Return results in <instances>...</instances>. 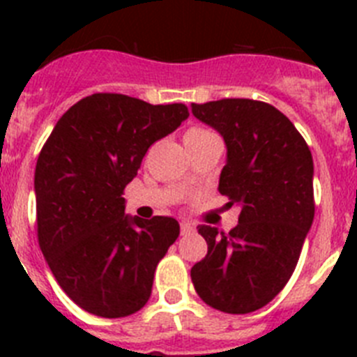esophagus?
Segmentation results:
<instances>
[{"label":"esophagus","instance_id":"34e87169","mask_svg":"<svg viewBox=\"0 0 357 357\" xmlns=\"http://www.w3.org/2000/svg\"><path fill=\"white\" fill-rule=\"evenodd\" d=\"M195 230V227L191 225V223H188V222H182L181 223V232L182 234H189V232H193Z\"/></svg>","mask_w":357,"mask_h":357}]
</instances>
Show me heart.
<instances>
[{
	"instance_id": "heart-1",
	"label": "heart",
	"mask_w": 357,
	"mask_h": 357,
	"mask_svg": "<svg viewBox=\"0 0 357 357\" xmlns=\"http://www.w3.org/2000/svg\"><path fill=\"white\" fill-rule=\"evenodd\" d=\"M211 135H214L213 132L207 130V128L204 127H191L188 132H185V143H195V141H202L206 139V137H211ZM189 182L184 181L182 182V188H188Z\"/></svg>"
}]
</instances>
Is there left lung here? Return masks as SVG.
<instances>
[{
    "label": "left lung",
    "mask_w": 357,
    "mask_h": 357,
    "mask_svg": "<svg viewBox=\"0 0 357 357\" xmlns=\"http://www.w3.org/2000/svg\"><path fill=\"white\" fill-rule=\"evenodd\" d=\"M202 123L220 132L227 164L218 191L241 207L227 232L198 225L207 255L191 268L200 298L230 314L257 311L284 288L314 218L313 157L280 110L247 98L191 103Z\"/></svg>",
    "instance_id": "left-lung-1"
}]
</instances>
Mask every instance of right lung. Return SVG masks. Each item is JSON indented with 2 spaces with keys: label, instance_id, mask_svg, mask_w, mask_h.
<instances>
[{
  "label": "right lung",
  "instance_id": "add662e5",
  "mask_svg": "<svg viewBox=\"0 0 357 357\" xmlns=\"http://www.w3.org/2000/svg\"><path fill=\"white\" fill-rule=\"evenodd\" d=\"M188 116L182 103L96 93L75 103L44 143L36 166L39 247L59 286L87 313L128 317L150 298L181 225L128 216L121 195L148 148Z\"/></svg>",
  "mask_w": 357,
  "mask_h": 357
}]
</instances>
